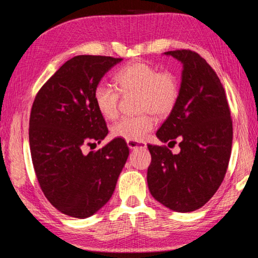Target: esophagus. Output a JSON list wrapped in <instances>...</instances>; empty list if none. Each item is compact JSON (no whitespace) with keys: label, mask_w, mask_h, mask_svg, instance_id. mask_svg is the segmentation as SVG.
Segmentation results:
<instances>
[{"label":"esophagus","mask_w":258,"mask_h":258,"mask_svg":"<svg viewBox=\"0 0 258 258\" xmlns=\"http://www.w3.org/2000/svg\"><path fill=\"white\" fill-rule=\"evenodd\" d=\"M127 146L130 149H146L147 145L145 142H138V141H127Z\"/></svg>","instance_id":"1"}]
</instances>
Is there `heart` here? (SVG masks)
I'll return each mask as SVG.
<instances>
[{
    "label": "heart",
    "instance_id": "heart-1",
    "mask_svg": "<svg viewBox=\"0 0 258 258\" xmlns=\"http://www.w3.org/2000/svg\"><path fill=\"white\" fill-rule=\"evenodd\" d=\"M116 86L121 94H139V108L141 111H151L163 116L175 106L178 98L177 78L169 72L159 73L158 69L145 62H133L115 74ZM116 87L106 83L97 85L93 93L95 107L106 119H113L118 115L120 94ZM154 117L145 113L137 117H123L112 126L113 137L126 141L141 142L155 127Z\"/></svg>",
    "mask_w": 258,
    "mask_h": 258
}]
</instances>
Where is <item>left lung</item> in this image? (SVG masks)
I'll return each instance as SVG.
<instances>
[{
	"instance_id": "1",
	"label": "left lung",
	"mask_w": 258,
	"mask_h": 258,
	"mask_svg": "<svg viewBox=\"0 0 258 258\" xmlns=\"http://www.w3.org/2000/svg\"><path fill=\"white\" fill-rule=\"evenodd\" d=\"M183 64L175 106L157 138L175 145H148L151 164L147 181L157 202L172 211L189 213L203 207L220 187L232 147V120L225 91L214 69L190 50L165 52ZM168 143V146H169Z\"/></svg>"
}]
</instances>
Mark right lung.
Segmentation results:
<instances>
[{
	"mask_svg": "<svg viewBox=\"0 0 258 258\" xmlns=\"http://www.w3.org/2000/svg\"><path fill=\"white\" fill-rule=\"evenodd\" d=\"M121 58L77 55L64 62L35 97L29 119V146L35 173L46 199L76 218L92 216L115 191L130 154L125 140L102 149L82 147L107 137L93 93L104 74ZM95 145V143H92Z\"/></svg>",
	"mask_w": 258,
	"mask_h": 258,
	"instance_id": "add662e5",
	"label": "right lung"
}]
</instances>
